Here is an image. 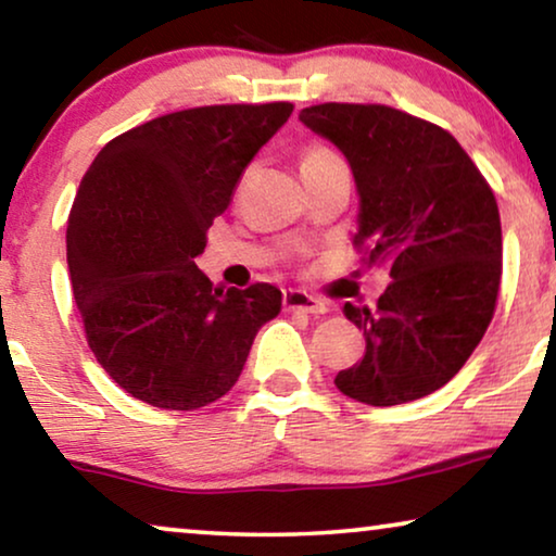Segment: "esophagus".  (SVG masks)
Here are the masks:
<instances>
[{
  "instance_id": "34e87169",
  "label": "esophagus",
  "mask_w": 556,
  "mask_h": 556,
  "mask_svg": "<svg viewBox=\"0 0 556 556\" xmlns=\"http://www.w3.org/2000/svg\"><path fill=\"white\" fill-rule=\"evenodd\" d=\"M281 302H285L287 312H309V315H325V312H330V304L319 300V296L302 292V289H287Z\"/></svg>"
}]
</instances>
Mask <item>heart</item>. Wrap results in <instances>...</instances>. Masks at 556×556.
<instances>
[{
  "label": "heart",
  "instance_id": "1",
  "mask_svg": "<svg viewBox=\"0 0 556 556\" xmlns=\"http://www.w3.org/2000/svg\"><path fill=\"white\" fill-rule=\"evenodd\" d=\"M338 163H342V159L334 151H330L327 146H309V148H304L300 168L302 170H317V168L338 166Z\"/></svg>",
  "mask_w": 556,
  "mask_h": 556
}]
</instances>
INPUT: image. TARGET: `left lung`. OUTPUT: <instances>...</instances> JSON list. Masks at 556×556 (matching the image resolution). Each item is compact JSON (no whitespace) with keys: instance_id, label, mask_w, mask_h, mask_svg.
Masks as SVG:
<instances>
[{"instance_id":"8db88e82","label":"left lung","mask_w":556,"mask_h":556,"mask_svg":"<svg viewBox=\"0 0 556 556\" xmlns=\"http://www.w3.org/2000/svg\"><path fill=\"white\" fill-rule=\"evenodd\" d=\"M300 121L353 168L355 247L390 285L375 309L345 304L365 355L334 386L367 405L431 395L456 375L494 317L502 218L486 178L448 130L388 105L323 103Z\"/></svg>"}]
</instances>
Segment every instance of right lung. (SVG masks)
<instances>
[{
  "instance_id": "add662e5",
  "label": "right lung",
  "mask_w": 556,
  "mask_h": 556,
  "mask_svg": "<svg viewBox=\"0 0 556 556\" xmlns=\"http://www.w3.org/2000/svg\"><path fill=\"white\" fill-rule=\"evenodd\" d=\"M292 103L206 105L113 138L67 218V267L92 355L138 401L197 410L229 393L260 327L281 309L267 281L218 289L197 267L249 161Z\"/></svg>"
}]
</instances>
